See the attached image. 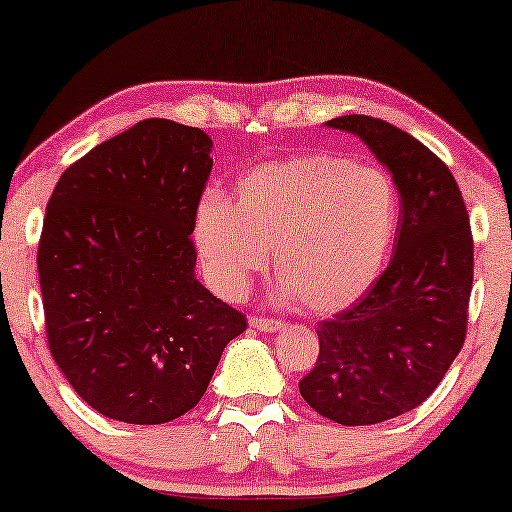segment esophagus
Listing matches in <instances>:
<instances>
[{
	"label": "esophagus",
	"instance_id": "34e87169",
	"mask_svg": "<svg viewBox=\"0 0 512 512\" xmlns=\"http://www.w3.org/2000/svg\"><path fill=\"white\" fill-rule=\"evenodd\" d=\"M249 326L256 328V331H263V333H277V331H282V328H284L282 321L268 319V317H251Z\"/></svg>",
	"mask_w": 512,
	"mask_h": 512
}]
</instances>
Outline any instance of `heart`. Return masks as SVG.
Returning a JSON list of instances; mask_svg holds the SVG:
<instances>
[{"label": "heart", "mask_w": 512, "mask_h": 512, "mask_svg": "<svg viewBox=\"0 0 512 512\" xmlns=\"http://www.w3.org/2000/svg\"><path fill=\"white\" fill-rule=\"evenodd\" d=\"M398 216L387 172L312 151L249 172L237 184V205L216 193L202 198L193 237L221 296H240L275 249L286 296L314 312H338L380 275Z\"/></svg>", "instance_id": "obj_1"}]
</instances>
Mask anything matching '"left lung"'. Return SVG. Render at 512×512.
Here are the masks:
<instances>
[{"instance_id":"obj_1","label":"left lung","mask_w":512,"mask_h":512,"mask_svg":"<svg viewBox=\"0 0 512 512\" xmlns=\"http://www.w3.org/2000/svg\"><path fill=\"white\" fill-rule=\"evenodd\" d=\"M361 137L394 177L401 202L394 258L352 307L319 321V356L298 389L312 410L345 426L380 424L424 403L468 326L473 235L450 167L382 118L326 123Z\"/></svg>"}]
</instances>
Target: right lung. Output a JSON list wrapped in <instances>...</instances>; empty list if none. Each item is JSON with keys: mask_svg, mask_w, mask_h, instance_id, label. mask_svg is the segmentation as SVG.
Returning <instances> with one entry per match:
<instances>
[{"mask_svg": "<svg viewBox=\"0 0 512 512\" xmlns=\"http://www.w3.org/2000/svg\"><path fill=\"white\" fill-rule=\"evenodd\" d=\"M212 139L146 118L62 172L37 265L48 347L90 408L165 424L205 396L247 317L195 279Z\"/></svg>", "mask_w": 512, "mask_h": 512, "instance_id": "right-lung-1", "label": "right lung"}]
</instances>
